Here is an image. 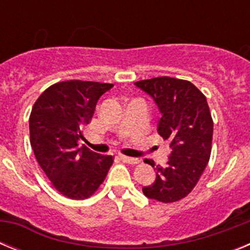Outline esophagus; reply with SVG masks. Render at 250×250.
Returning a JSON list of instances; mask_svg holds the SVG:
<instances>
[{
    "mask_svg": "<svg viewBox=\"0 0 250 250\" xmlns=\"http://www.w3.org/2000/svg\"><path fill=\"white\" fill-rule=\"evenodd\" d=\"M120 159L124 161V163H126V164H132V165L139 164V161H140L138 158H131V156H126V155H121Z\"/></svg>",
    "mask_w": 250,
    "mask_h": 250,
    "instance_id": "obj_1",
    "label": "esophagus"
}]
</instances>
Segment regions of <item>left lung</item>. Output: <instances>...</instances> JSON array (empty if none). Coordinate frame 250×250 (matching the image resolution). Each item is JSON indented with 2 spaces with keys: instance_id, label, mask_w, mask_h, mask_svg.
Returning <instances> with one entry per match:
<instances>
[{
  "instance_id": "left-lung-1",
  "label": "left lung",
  "mask_w": 250,
  "mask_h": 250,
  "mask_svg": "<svg viewBox=\"0 0 250 250\" xmlns=\"http://www.w3.org/2000/svg\"><path fill=\"white\" fill-rule=\"evenodd\" d=\"M158 106L159 135L169 143L165 167H156L155 182L143 188L149 199L174 203L196 185L210 158L213 119L207 98L189 81L154 77L135 83ZM154 167V161L146 160Z\"/></svg>"
}]
</instances>
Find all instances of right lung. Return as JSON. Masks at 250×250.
<instances>
[{"label":"right lung","instance_id":"1","mask_svg":"<svg viewBox=\"0 0 250 250\" xmlns=\"http://www.w3.org/2000/svg\"><path fill=\"white\" fill-rule=\"evenodd\" d=\"M112 83L71 80L41 94L30 115V141L37 163L57 191L70 199L91 196L105 180L111 155L79 146L99 99Z\"/></svg>","mask_w":250,"mask_h":250}]
</instances>
